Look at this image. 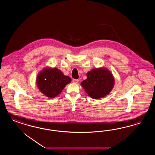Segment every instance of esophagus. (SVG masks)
<instances>
[{
    "mask_svg": "<svg viewBox=\"0 0 155 155\" xmlns=\"http://www.w3.org/2000/svg\"><path fill=\"white\" fill-rule=\"evenodd\" d=\"M73 82H74V84H77V83H78V81H79V80H76V79H74V80H73Z\"/></svg>",
    "mask_w": 155,
    "mask_h": 155,
    "instance_id": "obj_1",
    "label": "esophagus"
}]
</instances>
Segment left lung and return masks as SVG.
Listing matches in <instances>:
<instances>
[{
	"label": "left lung",
	"mask_w": 155,
	"mask_h": 155,
	"mask_svg": "<svg viewBox=\"0 0 155 155\" xmlns=\"http://www.w3.org/2000/svg\"><path fill=\"white\" fill-rule=\"evenodd\" d=\"M81 84L91 98L99 99L111 91L114 79L110 71L96 68L87 73V79L84 80Z\"/></svg>",
	"instance_id": "obj_1"
}]
</instances>
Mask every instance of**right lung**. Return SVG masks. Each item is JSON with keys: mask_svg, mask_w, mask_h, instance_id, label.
<instances>
[{"mask_svg": "<svg viewBox=\"0 0 155 155\" xmlns=\"http://www.w3.org/2000/svg\"><path fill=\"white\" fill-rule=\"evenodd\" d=\"M71 78L56 68L44 69L37 77L36 82L40 91L49 98H54L70 83Z\"/></svg>", "mask_w": 155, "mask_h": 155, "instance_id": "obj_1", "label": "right lung"}]
</instances>
